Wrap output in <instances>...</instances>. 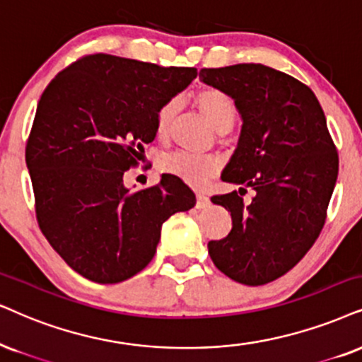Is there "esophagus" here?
Masks as SVG:
<instances>
[{
    "mask_svg": "<svg viewBox=\"0 0 362 362\" xmlns=\"http://www.w3.org/2000/svg\"><path fill=\"white\" fill-rule=\"evenodd\" d=\"M209 205H210V200H209L207 195L197 194V204H195L197 209H207Z\"/></svg>",
    "mask_w": 362,
    "mask_h": 362,
    "instance_id": "esophagus-1",
    "label": "esophagus"
}]
</instances>
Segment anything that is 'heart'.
I'll return each instance as SVG.
<instances>
[{
	"label": "heart",
	"mask_w": 362,
	"mask_h": 362,
	"mask_svg": "<svg viewBox=\"0 0 362 362\" xmlns=\"http://www.w3.org/2000/svg\"><path fill=\"white\" fill-rule=\"evenodd\" d=\"M194 102L200 113L207 118L215 130L226 134L234 127L237 118V107L234 98L217 86H202L195 91ZM180 112V100L170 98L160 105L155 117V127L160 139L170 135L173 123ZM160 170L175 175L194 189H204L221 170V160L209 155H194L187 152H175L160 160Z\"/></svg>",
	"instance_id": "heart-1"
}]
</instances>
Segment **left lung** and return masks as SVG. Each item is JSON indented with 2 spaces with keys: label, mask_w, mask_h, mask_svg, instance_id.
<instances>
[{
  "label": "left lung",
  "mask_w": 362,
  "mask_h": 362,
  "mask_svg": "<svg viewBox=\"0 0 362 362\" xmlns=\"http://www.w3.org/2000/svg\"><path fill=\"white\" fill-rule=\"evenodd\" d=\"M200 78L227 91L244 120L222 180L255 190L250 204L238 195L245 189L212 197L230 212L232 230L209 242L210 259L232 281L262 286L321 234L339 170L336 145L313 90L287 73L239 63L202 68Z\"/></svg>",
  "instance_id": "obj_1"
}]
</instances>
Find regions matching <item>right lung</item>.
Listing matches in <instances>:
<instances>
[{
  "instance_id": "add662e5",
  "label": "right lung",
  "mask_w": 362,
  "mask_h": 362,
  "mask_svg": "<svg viewBox=\"0 0 362 362\" xmlns=\"http://www.w3.org/2000/svg\"><path fill=\"white\" fill-rule=\"evenodd\" d=\"M195 68L85 54L41 95L26 141L36 221L75 272L127 281L157 252L162 223L195 205L175 175L130 192L123 175L157 136L160 105L185 90Z\"/></svg>"
}]
</instances>
